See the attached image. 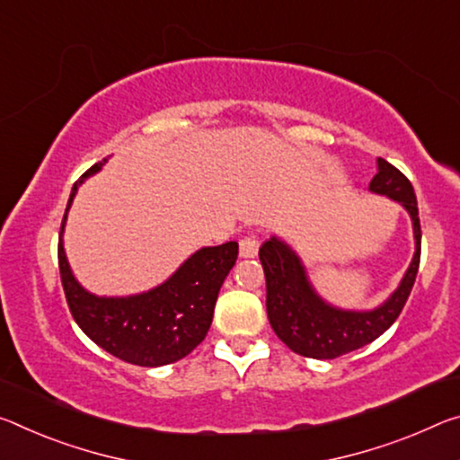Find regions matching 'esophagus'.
Listing matches in <instances>:
<instances>
[{
    "instance_id": "34e87169",
    "label": "esophagus",
    "mask_w": 460,
    "mask_h": 460,
    "mask_svg": "<svg viewBox=\"0 0 460 460\" xmlns=\"http://www.w3.org/2000/svg\"><path fill=\"white\" fill-rule=\"evenodd\" d=\"M260 242L256 235H245L239 239V256L242 258H256Z\"/></svg>"
}]
</instances>
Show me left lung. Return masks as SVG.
<instances>
[{
	"mask_svg": "<svg viewBox=\"0 0 460 460\" xmlns=\"http://www.w3.org/2000/svg\"><path fill=\"white\" fill-rule=\"evenodd\" d=\"M376 176L368 190L399 202L411 217L415 253L393 295L370 311H349L327 303L307 276L298 253L280 237H270L260 247L266 276V311L274 333L293 352L307 358L332 360L375 341L395 323L410 296L420 268L421 229L413 186L397 167L378 157Z\"/></svg>",
	"mask_w": 460,
	"mask_h": 460,
	"instance_id": "obj_1",
	"label": "left lung"
}]
</instances>
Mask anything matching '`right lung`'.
I'll return each instance as SVG.
<instances>
[{
    "instance_id": "add662e5",
    "label": "right lung",
    "mask_w": 460,
    "mask_h": 460,
    "mask_svg": "<svg viewBox=\"0 0 460 460\" xmlns=\"http://www.w3.org/2000/svg\"><path fill=\"white\" fill-rule=\"evenodd\" d=\"M92 165L71 188L59 235V270L75 323L108 354L137 364L164 367L184 358L200 344L213 323L215 303L225 279L235 266L237 242L200 247L159 287L130 296H98L85 290L65 256L63 231L71 202L85 178L102 170Z\"/></svg>"
}]
</instances>
